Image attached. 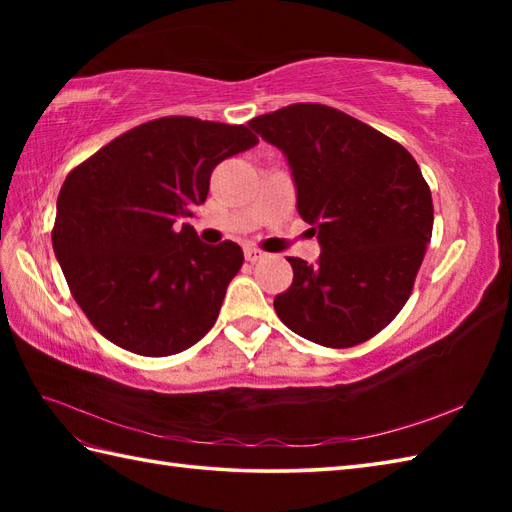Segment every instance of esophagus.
I'll use <instances>...</instances> for the list:
<instances>
[{"mask_svg":"<svg viewBox=\"0 0 512 512\" xmlns=\"http://www.w3.org/2000/svg\"><path fill=\"white\" fill-rule=\"evenodd\" d=\"M244 257H246V262H250V264H255V262H259V259H264L266 257V253H262V250H257V248H244Z\"/></svg>","mask_w":512,"mask_h":512,"instance_id":"obj_1","label":"esophagus"}]
</instances>
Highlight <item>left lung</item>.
I'll list each match as a JSON object with an SVG mask.
<instances>
[{
  "label": "left lung",
  "instance_id": "1",
  "mask_svg": "<svg viewBox=\"0 0 512 512\" xmlns=\"http://www.w3.org/2000/svg\"><path fill=\"white\" fill-rule=\"evenodd\" d=\"M248 127L286 156L297 211L321 246L317 264L288 257L292 286L275 297L277 317L325 347L372 339L407 303L431 239L418 162L328 105L297 103Z\"/></svg>",
  "mask_w": 512,
  "mask_h": 512
}]
</instances>
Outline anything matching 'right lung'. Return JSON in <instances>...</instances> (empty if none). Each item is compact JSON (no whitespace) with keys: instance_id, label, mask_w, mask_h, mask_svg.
<instances>
[{"instance_id":"add662e5","label":"right lung","mask_w":512,"mask_h":512,"mask_svg":"<svg viewBox=\"0 0 512 512\" xmlns=\"http://www.w3.org/2000/svg\"><path fill=\"white\" fill-rule=\"evenodd\" d=\"M244 125L191 116L129 129L65 178L52 246L85 317L140 356H171L213 328L244 264L235 242H200L184 220L213 169L255 147Z\"/></svg>"}]
</instances>
